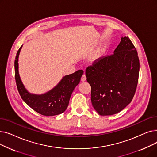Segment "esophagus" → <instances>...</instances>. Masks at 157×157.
<instances>
[{
  "label": "esophagus",
  "mask_w": 157,
  "mask_h": 157,
  "mask_svg": "<svg viewBox=\"0 0 157 157\" xmlns=\"http://www.w3.org/2000/svg\"><path fill=\"white\" fill-rule=\"evenodd\" d=\"M86 77L85 74H83V76H81V80L82 81H86Z\"/></svg>",
  "instance_id": "esophagus-1"
}]
</instances>
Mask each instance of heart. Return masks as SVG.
<instances>
[{
  "instance_id": "1",
  "label": "heart",
  "mask_w": 157,
  "mask_h": 157,
  "mask_svg": "<svg viewBox=\"0 0 157 157\" xmlns=\"http://www.w3.org/2000/svg\"><path fill=\"white\" fill-rule=\"evenodd\" d=\"M103 53H104V51H103L102 48L98 49L95 52V53L94 54L93 60H97L99 59L102 56Z\"/></svg>"
}]
</instances>
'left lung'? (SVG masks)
Here are the masks:
<instances>
[{
  "mask_svg": "<svg viewBox=\"0 0 157 157\" xmlns=\"http://www.w3.org/2000/svg\"><path fill=\"white\" fill-rule=\"evenodd\" d=\"M139 73L136 49L128 37H122L113 55L101 57L86 69L95 111L108 116L124 109L134 96Z\"/></svg>",
  "mask_w": 157,
  "mask_h": 157,
  "instance_id": "obj_1",
  "label": "left lung"
}]
</instances>
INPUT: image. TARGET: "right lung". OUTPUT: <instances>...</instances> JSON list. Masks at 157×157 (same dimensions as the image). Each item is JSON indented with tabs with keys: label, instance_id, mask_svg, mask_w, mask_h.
Segmentation results:
<instances>
[{
	"label": "right lung",
	"instance_id": "obj_1",
	"mask_svg": "<svg viewBox=\"0 0 157 157\" xmlns=\"http://www.w3.org/2000/svg\"><path fill=\"white\" fill-rule=\"evenodd\" d=\"M21 48L22 46L17 52L14 60L15 80L21 98L33 110L44 116H55L63 113L67 108L74 89L79 83L83 71L78 70L64 76L59 84L46 94H30L23 85L18 72V56Z\"/></svg>",
	"mask_w": 157,
	"mask_h": 157
}]
</instances>
